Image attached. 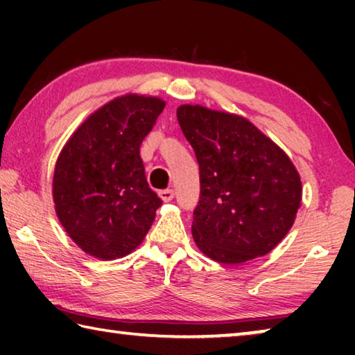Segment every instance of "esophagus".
I'll use <instances>...</instances> for the list:
<instances>
[{"label":"esophagus","instance_id":"1","mask_svg":"<svg viewBox=\"0 0 355 355\" xmlns=\"http://www.w3.org/2000/svg\"><path fill=\"white\" fill-rule=\"evenodd\" d=\"M173 196H175V192H173V189H163L159 191V197L163 199L164 202H171L173 199Z\"/></svg>","mask_w":355,"mask_h":355}]
</instances>
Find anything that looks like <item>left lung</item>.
<instances>
[{"instance_id":"1","label":"left lung","mask_w":355,"mask_h":355,"mask_svg":"<svg viewBox=\"0 0 355 355\" xmlns=\"http://www.w3.org/2000/svg\"><path fill=\"white\" fill-rule=\"evenodd\" d=\"M177 119L199 163L197 248L222 264L266 255L290 232L302 200L290 158L235 114L184 105Z\"/></svg>"}]
</instances>
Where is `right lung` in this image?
Here are the masks:
<instances>
[{"label":"right lung","instance_id":"1","mask_svg":"<svg viewBox=\"0 0 355 355\" xmlns=\"http://www.w3.org/2000/svg\"><path fill=\"white\" fill-rule=\"evenodd\" d=\"M164 106L156 97L112 100L75 131L59 155L53 177L56 214L89 255H128L152 227L163 200L148 188L139 150Z\"/></svg>","mask_w":355,"mask_h":355}]
</instances>
